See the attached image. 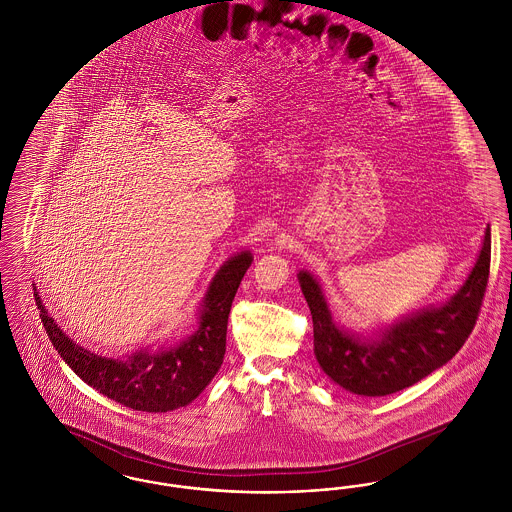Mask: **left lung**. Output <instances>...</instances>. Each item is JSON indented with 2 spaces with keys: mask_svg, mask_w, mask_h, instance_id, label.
I'll use <instances>...</instances> for the list:
<instances>
[{
  "mask_svg": "<svg viewBox=\"0 0 512 512\" xmlns=\"http://www.w3.org/2000/svg\"><path fill=\"white\" fill-rule=\"evenodd\" d=\"M491 230L463 286L445 303L418 309L388 326L359 334L340 326L317 278L299 270L297 280L313 315L315 357L324 374L359 397L405 390L451 361L470 336L486 293Z\"/></svg>",
  "mask_w": 512,
  "mask_h": 512,
  "instance_id": "1",
  "label": "left lung"
}]
</instances>
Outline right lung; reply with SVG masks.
<instances>
[{
  "label": "right lung",
  "instance_id": "right-lung-1",
  "mask_svg": "<svg viewBox=\"0 0 512 512\" xmlns=\"http://www.w3.org/2000/svg\"><path fill=\"white\" fill-rule=\"evenodd\" d=\"M251 263V251H240L222 263L197 307V330L192 336L176 345L147 347L119 359L101 357L74 343L49 317L36 286L34 299L55 351L78 378L128 409L167 413L190 405L219 372L230 307Z\"/></svg>",
  "mask_w": 512,
  "mask_h": 512
}]
</instances>
